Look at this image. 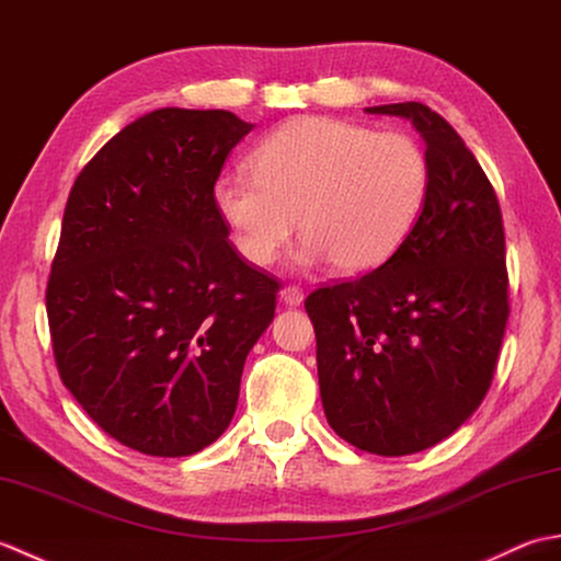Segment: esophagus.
<instances>
[{
    "mask_svg": "<svg viewBox=\"0 0 561 561\" xmlns=\"http://www.w3.org/2000/svg\"><path fill=\"white\" fill-rule=\"evenodd\" d=\"M279 296H282V304L289 306V308H296V306L304 304V291L299 287H284Z\"/></svg>",
    "mask_w": 561,
    "mask_h": 561,
    "instance_id": "esophagus-1",
    "label": "esophagus"
}]
</instances>
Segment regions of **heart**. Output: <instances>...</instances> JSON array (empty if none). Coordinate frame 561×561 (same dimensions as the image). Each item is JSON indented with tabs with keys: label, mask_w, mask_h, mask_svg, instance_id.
<instances>
[{
	"label": "heart",
	"mask_w": 561,
	"mask_h": 561,
	"mask_svg": "<svg viewBox=\"0 0 561 561\" xmlns=\"http://www.w3.org/2000/svg\"><path fill=\"white\" fill-rule=\"evenodd\" d=\"M428 195V161L402 133L340 117H294L253 151V173L219 175L211 202L250 265L267 267L299 217L296 262L332 260L344 274L383 265L414 229Z\"/></svg>",
	"instance_id": "obj_1"
}]
</instances>
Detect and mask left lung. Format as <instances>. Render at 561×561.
Here are the masks:
<instances>
[{"mask_svg": "<svg viewBox=\"0 0 561 561\" xmlns=\"http://www.w3.org/2000/svg\"><path fill=\"white\" fill-rule=\"evenodd\" d=\"M410 121L426 145L428 195L383 265L316 289L320 400L347 444L376 456L436 446L480 408L508 320L499 199L474 153L422 103L366 108Z\"/></svg>", "mask_w": 561, "mask_h": 561, "instance_id": "left-lung-1", "label": "left lung"}]
</instances>
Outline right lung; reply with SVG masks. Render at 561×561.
<instances>
[{"mask_svg":"<svg viewBox=\"0 0 561 561\" xmlns=\"http://www.w3.org/2000/svg\"><path fill=\"white\" fill-rule=\"evenodd\" d=\"M253 125L159 108L121 129L71 187L47 279L59 378L105 434L181 458L231 424L279 284L229 243L211 187Z\"/></svg>","mask_w":561,"mask_h":561,"instance_id":"add662e5","label":"right lung"}]
</instances>
